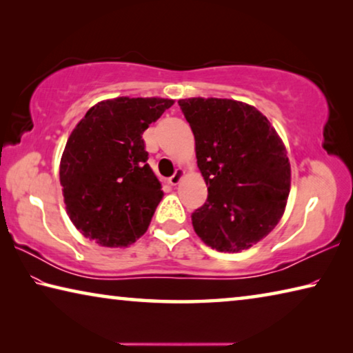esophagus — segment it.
Listing matches in <instances>:
<instances>
[{"instance_id": "34e87169", "label": "esophagus", "mask_w": 353, "mask_h": 353, "mask_svg": "<svg viewBox=\"0 0 353 353\" xmlns=\"http://www.w3.org/2000/svg\"><path fill=\"white\" fill-rule=\"evenodd\" d=\"M182 176H183V171H182L181 168H177V170L174 171V174H172V176L168 179V182H170L171 185H177L179 182H181Z\"/></svg>"}]
</instances>
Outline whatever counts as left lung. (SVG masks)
Returning <instances> with one entry per match:
<instances>
[{
	"mask_svg": "<svg viewBox=\"0 0 353 353\" xmlns=\"http://www.w3.org/2000/svg\"><path fill=\"white\" fill-rule=\"evenodd\" d=\"M179 105L208 187L205 204L191 214L194 232L219 252H240L282 218L291 185L286 149L252 105L218 98L181 99Z\"/></svg>",
	"mask_w": 353,
	"mask_h": 353,
	"instance_id": "8db88e82",
	"label": "left lung"
}]
</instances>
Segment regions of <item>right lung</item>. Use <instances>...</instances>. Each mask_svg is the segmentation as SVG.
I'll return each mask as SVG.
<instances>
[{
  "label": "right lung",
  "instance_id": "add662e5",
  "mask_svg": "<svg viewBox=\"0 0 353 353\" xmlns=\"http://www.w3.org/2000/svg\"><path fill=\"white\" fill-rule=\"evenodd\" d=\"M174 104L162 98H117L85 113L61 160V185L71 223L105 248H124L148 230L163 198L148 165L143 132Z\"/></svg>",
  "mask_w": 353,
  "mask_h": 353
}]
</instances>
